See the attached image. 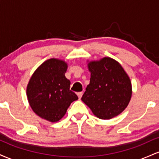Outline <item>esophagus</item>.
<instances>
[{"instance_id": "34e87169", "label": "esophagus", "mask_w": 159, "mask_h": 159, "mask_svg": "<svg viewBox=\"0 0 159 159\" xmlns=\"http://www.w3.org/2000/svg\"><path fill=\"white\" fill-rule=\"evenodd\" d=\"M77 95H78V98H81L82 97V95H83V92H79V93H78Z\"/></svg>"}]
</instances>
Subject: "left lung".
I'll return each mask as SVG.
<instances>
[{
    "mask_svg": "<svg viewBox=\"0 0 159 159\" xmlns=\"http://www.w3.org/2000/svg\"><path fill=\"white\" fill-rule=\"evenodd\" d=\"M90 84L81 100L99 119L109 120L125 110L132 96V84L118 62L110 57L88 64Z\"/></svg>",
    "mask_w": 159,
    "mask_h": 159,
    "instance_id": "left-lung-1",
    "label": "left lung"
}]
</instances>
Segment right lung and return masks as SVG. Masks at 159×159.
<instances>
[{"label":"right lung","instance_id":"right-lung-1","mask_svg":"<svg viewBox=\"0 0 159 159\" xmlns=\"http://www.w3.org/2000/svg\"><path fill=\"white\" fill-rule=\"evenodd\" d=\"M66 69L64 61L49 59L38 67L29 81L27 87L29 104L43 119L59 121L70 104L78 98L69 90L70 81L65 77Z\"/></svg>","mask_w":159,"mask_h":159}]
</instances>
